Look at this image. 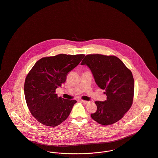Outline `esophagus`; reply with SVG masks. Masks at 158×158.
Returning a JSON list of instances; mask_svg holds the SVG:
<instances>
[{"instance_id": "1", "label": "esophagus", "mask_w": 158, "mask_h": 158, "mask_svg": "<svg viewBox=\"0 0 158 158\" xmlns=\"http://www.w3.org/2000/svg\"><path fill=\"white\" fill-rule=\"evenodd\" d=\"M81 102H82L83 103H84L85 104H88V103L89 102V101H84V100H81Z\"/></svg>"}]
</instances>
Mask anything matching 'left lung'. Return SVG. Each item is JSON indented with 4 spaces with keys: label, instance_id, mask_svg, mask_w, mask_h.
<instances>
[{
    "label": "left lung",
    "instance_id": "left-lung-1",
    "mask_svg": "<svg viewBox=\"0 0 158 158\" xmlns=\"http://www.w3.org/2000/svg\"><path fill=\"white\" fill-rule=\"evenodd\" d=\"M81 65L91 71L99 87L105 89L106 100L96 101L97 111L91 117L97 123L109 125L121 119L133 102L135 82L131 70L115 56L87 54Z\"/></svg>",
    "mask_w": 158,
    "mask_h": 158
}]
</instances>
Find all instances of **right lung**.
<instances>
[{
  "label": "right lung",
  "instance_id": "add662e5",
  "mask_svg": "<svg viewBox=\"0 0 158 158\" xmlns=\"http://www.w3.org/2000/svg\"><path fill=\"white\" fill-rule=\"evenodd\" d=\"M84 56L60 54L42 57L29 71L24 84L25 97L30 113L39 123L56 127L69 117L76 101L58 97L56 89Z\"/></svg>",
  "mask_w": 158,
  "mask_h": 158
}]
</instances>
